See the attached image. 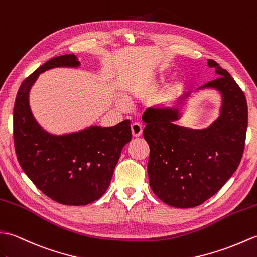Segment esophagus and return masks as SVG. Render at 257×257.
Returning <instances> with one entry per match:
<instances>
[{"mask_svg":"<svg viewBox=\"0 0 257 257\" xmlns=\"http://www.w3.org/2000/svg\"><path fill=\"white\" fill-rule=\"evenodd\" d=\"M131 130H132V134L134 138H139L143 133V126L140 123H133L131 125Z\"/></svg>","mask_w":257,"mask_h":257,"instance_id":"obj_1","label":"esophagus"}]
</instances>
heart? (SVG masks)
Here are the masks:
<instances>
[{
	"label": "heart",
	"instance_id": "1",
	"mask_svg": "<svg viewBox=\"0 0 257 257\" xmlns=\"http://www.w3.org/2000/svg\"><path fill=\"white\" fill-rule=\"evenodd\" d=\"M138 95H139L138 90H131L130 92L127 93L126 98H127L128 100H134ZM116 105L119 107V109H124V103H123V102H121V101H117V102H116Z\"/></svg>",
	"mask_w": 257,
	"mask_h": 257
}]
</instances>
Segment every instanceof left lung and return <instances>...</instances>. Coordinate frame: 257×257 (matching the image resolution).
<instances>
[{
	"label": "left lung",
	"mask_w": 257,
	"mask_h": 257,
	"mask_svg": "<svg viewBox=\"0 0 257 257\" xmlns=\"http://www.w3.org/2000/svg\"><path fill=\"white\" fill-rule=\"evenodd\" d=\"M219 77L198 90L214 89L222 96L220 116L207 128L179 126L177 106L148 107L143 131L150 145L147 172L154 193L168 206L193 208L218 192L238 167L247 130V103L234 79L208 59ZM190 93L180 96L181 105Z\"/></svg>",
	"instance_id": "obj_1"
}]
</instances>
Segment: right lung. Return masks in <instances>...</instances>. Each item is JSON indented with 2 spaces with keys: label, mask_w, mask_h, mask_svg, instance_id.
Instances as JSON below:
<instances>
[{
  "label": "right lung",
  "mask_w": 257,
  "mask_h": 257,
  "mask_svg": "<svg viewBox=\"0 0 257 257\" xmlns=\"http://www.w3.org/2000/svg\"><path fill=\"white\" fill-rule=\"evenodd\" d=\"M79 66L72 54L45 62L22 82L13 114L15 152L22 169L43 193L66 206H84L103 195L122 148L132 139L128 119L112 127L90 126L64 135L39 126L28 102L38 76L53 68Z\"/></svg>",
  "instance_id": "1"
}]
</instances>
